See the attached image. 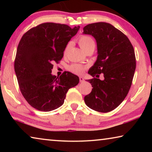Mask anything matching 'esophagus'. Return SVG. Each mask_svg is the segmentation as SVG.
<instances>
[{"label":"esophagus","mask_w":152,"mask_h":152,"mask_svg":"<svg viewBox=\"0 0 152 152\" xmlns=\"http://www.w3.org/2000/svg\"><path fill=\"white\" fill-rule=\"evenodd\" d=\"M79 79H80V82H83L84 81V78H83V77H82V76L80 77Z\"/></svg>","instance_id":"1"}]
</instances>
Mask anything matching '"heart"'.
<instances>
[{
    "instance_id": "obj_1",
    "label": "heart",
    "mask_w": 152,
    "mask_h": 152,
    "mask_svg": "<svg viewBox=\"0 0 152 152\" xmlns=\"http://www.w3.org/2000/svg\"><path fill=\"white\" fill-rule=\"evenodd\" d=\"M78 42L79 43V45L80 46V48H82V50L85 51V52L87 50H90V49L94 48L95 47V43L93 38L89 35H81L80 37H79ZM69 48H70V44H68L66 45L65 49H64V54H66L67 51H68ZM69 70L73 73L80 74L83 72L84 70H85V67L80 65V64H74L70 66Z\"/></svg>"
}]
</instances>
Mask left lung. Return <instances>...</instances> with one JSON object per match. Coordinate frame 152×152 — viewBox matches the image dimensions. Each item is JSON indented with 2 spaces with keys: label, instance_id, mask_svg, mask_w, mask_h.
Masks as SVG:
<instances>
[{
  "label": "left lung",
  "instance_id": "obj_1",
  "mask_svg": "<svg viewBox=\"0 0 152 152\" xmlns=\"http://www.w3.org/2000/svg\"><path fill=\"white\" fill-rule=\"evenodd\" d=\"M83 31L96 39L98 54L88 72L94 78L86 80L93 88L84 102L96 111H111L123 101L132 86L136 68L134 49L127 36L110 23L88 24ZM101 73L104 76L102 81L98 78Z\"/></svg>",
  "mask_w": 152,
  "mask_h": 152
}]
</instances>
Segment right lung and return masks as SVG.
<instances>
[{
  "label": "right lung",
  "instance_id": "1",
  "mask_svg": "<svg viewBox=\"0 0 152 152\" xmlns=\"http://www.w3.org/2000/svg\"><path fill=\"white\" fill-rule=\"evenodd\" d=\"M80 26L44 23L29 29L18 45L15 72L23 96L31 106L48 112L63 104L67 92L79 83L70 72L60 77L51 74L54 62L64 56V49Z\"/></svg>",
  "mask_w": 152,
  "mask_h": 152
}]
</instances>
